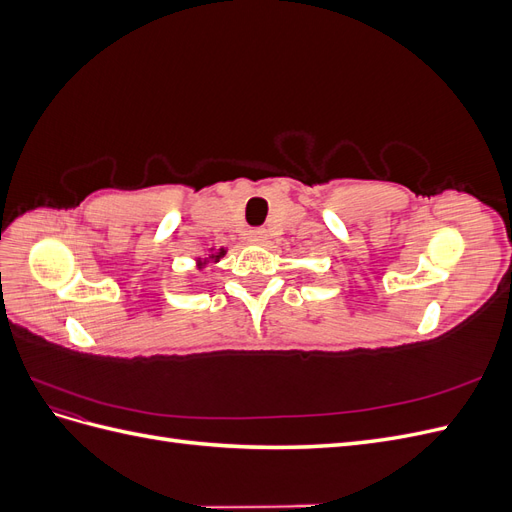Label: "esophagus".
Listing matches in <instances>:
<instances>
[{
	"instance_id": "obj_1",
	"label": "esophagus",
	"mask_w": 512,
	"mask_h": 512,
	"mask_svg": "<svg viewBox=\"0 0 512 512\" xmlns=\"http://www.w3.org/2000/svg\"><path fill=\"white\" fill-rule=\"evenodd\" d=\"M265 230H262V228H254V230H250V241L252 243H262V241H265Z\"/></svg>"
}]
</instances>
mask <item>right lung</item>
<instances>
[{"instance_id": "right-lung-1", "label": "right lung", "mask_w": 512, "mask_h": 512, "mask_svg": "<svg viewBox=\"0 0 512 512\" xmlns=\"http://www.w3.org/2000/svg\"><path fill=\"white\" fill-rule=\"evenodd\" d=\"M220 256H224V250H220Z\"/></svg>"}]
</instances>
